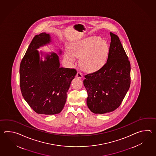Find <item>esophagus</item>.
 I'll return each mask as SVG.
<instances>
[{"label":"esophagus","instance_id":"1","mask_svg":"<svg viewBox=\"0 0 156 156\" xmlns=\"http://www.w3.org/2000/svg\"><path fill=\"white\" fill-rule=\"evenodd\" d=\"M76 77L77 78L81 79V78L83 77V74H82V73H81L80 72H79V71H78V72L77 73Z\"/></svg>","mask_w":156,"mask_h":156}]
</instances>
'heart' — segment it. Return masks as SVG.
<instances>
[{
	"mask_svg": "<svg viewBox=\"0 0 156 156\" xmlns=\"http://www.w3.org/2000/svg\"><path fill=\"white\" fill-rule=\"evenodd\" d=\"M70 50L65 51L64 57L70 63L80 57L82 69L86 71L94 72L100 69L106 63L109 47L105 41L96 36L89 37L71 44Z\"/></svg>",
	"mask_w": 156,
	"mask_h": 156,
	"instance_id": "obj_1",
	"label": "heart"
}]
</instances>
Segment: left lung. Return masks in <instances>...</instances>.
<instances>
[{
	"instance_id": "obj_1",
	"label": "left lung",
	"mask_w": 156,
	"mask_h": 156,
	"mask_svg": "<svg viewBox=\"0 0 156 156\" xmlns=\"http://www.w3.org/2000/svg\"><path fill=\"white\" fill-rule=\"evenodd\" d=\"M107 61L100 69L83 80L87 106L93 113L104 114L117 109L129 89L130 64L119 37L110 32Z\"/></svg>"
}]
</instances>
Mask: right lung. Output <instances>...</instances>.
<instances>
[{"label":"right lung","mask_w":156,"mask_h":156,"mask_svg":"<svg viewBox=\"0 0 156 156\" xmlns=\"http://www.w3.org/2000/svg\"><path fill=\"white\" fill-rule=\"evenodd\" d=\"M51 41L48 33L35 36L20 68L22 96L35 112L45 115L58 114L63 109L67 93L77 73L74 69L61 67L57 53H40L37 50ZM59 54H61V50ZM42 55L45 58L44 61L41 60Z\"/></svg>","instance_id":"add662e5"}]
</instances>
